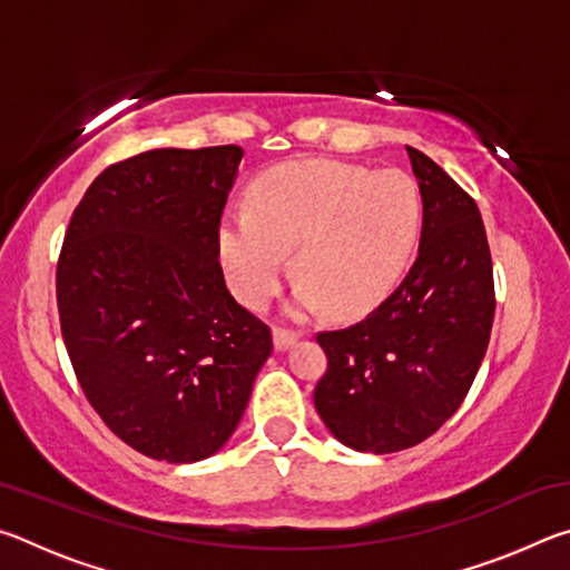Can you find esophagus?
I'll use <instances>...</instances> for the list:
<instances>
[{"instance_id": "obj_1", "label": "esophagus", "mask_w": 570, "mask_h": 570, "mask_svg": "<svg viewBox=\"0 0 570 570\" xmlns=\"http://www.w3.org/2000/svg\"><path fill=\"white\" fill-rule=\"evenodd\" d=\"M298 336H302V332L286 330V326H274V346L278 352L288 350V346H292L298 340Z\"/></svg>"}]
</instances>
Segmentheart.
<instances>
[{
	"instance_id": "heart-1",
	"label": "heart",
	"mask_w": 570,
	"mask_h": 570,
	"mask_svg": "<svg viewBox=\"0 0 570 570\" xmlns=\"http://www.w3.org/2000/svg\"><path fill=\"white\" fill-rule=\"evenodd\" d=\"M417 228L420 193L407 173L308 160L272 170L250 190L248 210H228L218 254L234 294L262 308L294 250L302 304L346 316L390 292Z\"/></svg>"
}]
</instances>
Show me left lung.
Here are the masks:
<instances>
[{
    "label": "left lung",
    "instance_id": "8db88e82",
    "mask_svg": "<svg viewBox=\"0 0 570 570\" xmlns=\"http://www.w3.org/2000/svg\"><path fill=\"white\" fill-rule=\"evenodd\" d=\"M407 156L422 193L417 258L362 322L316 334L326 352L316 412L336 440L374 455L420 445L455 414L495 316L478 204L424 153Z\"/></svg>",
    "mask_w": 570,
    "mask_h": 570
}]
</instances>
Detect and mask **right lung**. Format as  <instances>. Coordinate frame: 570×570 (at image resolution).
Here are the masks:
<instances>
[{"instance_id":"obj_1","label":"right lung","mask_w":570,"mask_h":570,"mask_svg":"<svg viewBox=\"0 0 570 570\" xmlns=\"http://www.w3.org/2000/svg\"><path fill=\"white\" fill-rule=\"evenodd\" d=\"M240 158L216 146L112 163L65 230L57 308L75 377L115 435L153 460L214 455L274 350L218 264Z\"/></svg>"}]
</instances>
